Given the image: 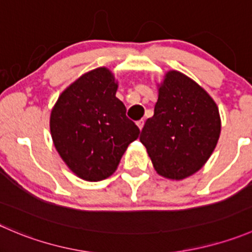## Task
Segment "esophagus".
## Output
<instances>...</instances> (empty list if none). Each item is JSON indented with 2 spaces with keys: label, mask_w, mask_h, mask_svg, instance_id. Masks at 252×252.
I'll return each instance as SVG.
<instances>
[{
  "label": "esophagus",
  "mask_w": 252,
  "mask_h": 252,
  "mask_svg": "<svg viewBox=\"0 0 252 252\" xmlns=\"http://www.w3.org/2000/svg\"><path fill=\"white\" fill-rule=\"evenodd\" d=\"M136 126H138L139 129L141 130V129H143V126H144V121H138V122H136Z\"/></svg>",
  "instance_id": "34e87169"
}]
</instances>
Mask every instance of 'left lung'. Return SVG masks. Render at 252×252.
I'll return each instance as SVG.
<instances>
[{"label": "left lung", "mask_w": 252, "mask_h": 252, "mask_svg": "<svg viewBox=\"0 0 252 252\" xmlns=\"http://www.w3.org/2000/svg\"><path fill=\"white\" fill-rule=\"evenodd\" d=\"M220 128L219 109L206 90L171 70L158 85L154 116L145 122L140 141L158 175L183 180L211 158Z\"/></svg>", "instance_id": "left-lung-1"}]
</instances>
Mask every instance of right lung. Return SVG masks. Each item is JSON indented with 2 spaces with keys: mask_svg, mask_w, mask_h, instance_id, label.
I'll use <instances>...</instances> for the list:
<instances>
[{
  "mask_svg": "<svg viewBox=\"0 0 252 252\" xmlns=\"http://www.w3.org/2000/svg\"><path fill=\"white\" fill-rule=\"evenodd\" d=\"M118 82L107 67L82 75L59 96L50 114V133L67 167L85 181L113 175L138 126L116 97Z\"/></svg>",
  "mask_w": 252,
  "mask_h": 252,
  "instance_id": "add662e5",
  "label": "right lung"
}]
</instances>
